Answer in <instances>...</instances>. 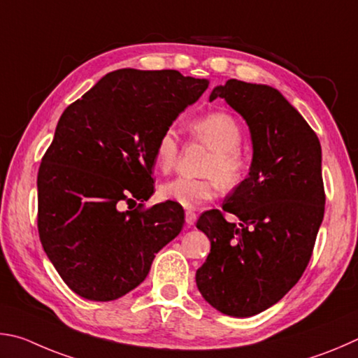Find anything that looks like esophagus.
<instances>
[{"mask_svg": "<svg viewBox=\"0 0 358 358\" xmlns=\"http://www.w3.org/2000/svg\"><path fill=\"white\" fill-rule=\"evenodd\" d=\"M195 222H196V214H195V212L187 210L185 212V223L189 224V227H192V224H195Z\"/></svg>", "mask_w": 358, "mask_h": 358, "instance_id": "1", "label": "esophagus"}]
</instances>
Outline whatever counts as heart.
<instances>
[{"label":"heart","instance_id":"b5f03b06","mask_svg":"<svg viewBox=\"0 0 358 358\" xmlns=\"http://www.w3.org/2000/svg\"><path fill=\"white\" fill-rule=\"evenodd\" d=\"M192 131L199 141L214 150L204 166L208 178L190 179L179 176L160 187V196L185 209H196L199 204L214 199L224 189L239 185L245 173V157L239 149L242 127L237 119L227 111H214L198 117L192 124ZM179 157V140L173 127H166L154 144V160L163 173L171 171Z\"/></svg>","mask_w":358,"mask_h":358}]
</instances>
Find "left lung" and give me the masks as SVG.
Wrapping results in <instances>:
<instances>
[{"instance_id":"obj_1","label":"left lung","mask_w":358,"mask_h":358,"mask_svg":"<svg viewBox=\"0 0 358 358\" xmlns=\"http://www.w3.org/2000/svg\"><path fill=\"white\" fill-rule=\"evenodd\" d=\"M222 97L245 119L253 144L250 173L222 210L198 218L210 253L196 271V286L223 315L250 317L271 308L308 266L324 218L321 143L302 115L267 85L228 80L209 100Z\"/></svg>"}]
</instances>
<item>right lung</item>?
Returning a JSON list of instances; mask_svg holds the SVG:
<instances>
[{
  "mask_svg": "<svg viewBox=\"0 0 358 358\" xmlns=\"http://www.w3.org/2000/svg\"><path fill=\"white\" fill-rule=\"evenodd\" d=\"M208 86L178 71L119 69L61 115L37 173V229L48 259L80 297L125 296L180 233L178 206L130 204L154 193L157 138ZM122 203L131 210L122 213Z\"/></svg>",
  "mask_w": 358,
  "mask_h": 358,
  "instance_id": "1",
  "label": "right lung"
}]
</instances>
